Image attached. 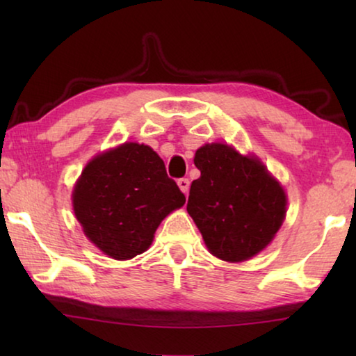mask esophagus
<instances>
[{
  "instance_id": "1",
  "label": "esophagus",
  "mask_w": 356,
  "mask_h": 356,
  "mask_svg": "<svg viewBox=\"0 0 356 356\" xmlns=\"http://www.w3.org/2000/svg\"><path fill=\"white\" fill-rule=\"evenodd\" d=\"M177 185H179V188L185 193V195H188V190H190V180L188 179H186V177L179 179Z\"/></svg>"
}]
</instances>
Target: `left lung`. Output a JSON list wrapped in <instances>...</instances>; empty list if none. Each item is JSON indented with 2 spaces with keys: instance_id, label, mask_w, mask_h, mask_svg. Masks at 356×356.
I'll use <instances>...</instances> for the list:
<instances>
[{
  "instance_id": "obj_1",
  "label": "left lung",
  "mask_w": 356,
  "mask_h": 356,
  "mask_svg": "<svg viewBox=\"0 0 356 356\" xmlns=\"http://www.w3.org/2000/svg\"><path fill=\"white\" fill-rule=\"evenodd\" d=\"M201 177L193 180L186 210L213 256L240 262L267 246L282 225L286 195L261 161L226 144L196 150Z\"/></svg>"
}]
</instances>
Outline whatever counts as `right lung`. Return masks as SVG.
<instances>
[{"label":"right lung","mask_w":356,"mask_h":356,"mask_svg":"<svg viewBox=\"0 0 356 356\" xmlns=\"http://www.w3.org/2000/svg\"><path fill=\"white\" fill-rule=\"evenodd\" d=\"M184 204L163 160L136 143L95 156L74 190V210L86 237L118 261L146 251L161 220Z\"/></svg>","instance_id":"1"}]
</instances>
